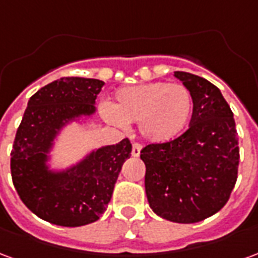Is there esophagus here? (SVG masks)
Segmentation results:
<instances>
[{"label":"esophagus","mask_w":258,"mask_h":258,"mask_svg":"<svg viewBox=\"0 0 258 258\" xmlns=\"http://www.w3.org/2000/svg\"><path fill=\"white\" fill-rule=\"evenodd\" d=\"M141 149H142V146L140 144H134L133 145V151H131V155L134 157H138L141 155Z\"/></svg>","instance_id":"34e87169"}]
</instances>
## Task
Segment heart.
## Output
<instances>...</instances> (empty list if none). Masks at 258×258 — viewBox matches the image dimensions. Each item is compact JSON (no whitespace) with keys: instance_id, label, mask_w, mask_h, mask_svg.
<instances>
[{"instance_id":"1","label":"heart","mask_w":258,"mask_h":258,"mask_svg":"<svg viewBox=\"0 0 258 258\" xmlns=\"http://www.w3.org/2000/svg\"><path fill=\"white\" fill-rule=\"evenodd\" d=\"M192 107V95L185 85L152 81L120 88L112 105L105 106L103 114L120 127L137 121L145 140L167 142L185 128Z\"/></svg>"}]
</instances>
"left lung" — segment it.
Masks as SVG:
<instances>
[{"mask_svg":"<svg viewBox=\"0 0 258 258\" xmlns=\"http://www.w3.org/2000/svg\"><path fill=\"white\" fill-rule=\"evenodd\" d=\"M189 90L194 113L189 128L174 141L141 151L151 209L164 220L199 222L225 206L239 166L233 113L221 91L203 77L174 72Z\"/></svg>","mask_w":258,"mask_h":258,"instance_id":"8db88e82","label":"left lung"}]
</instances>
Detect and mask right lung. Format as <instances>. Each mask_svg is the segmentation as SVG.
Instances as JSON below:
<instances>
[{"label":"right lung","mask_w":258,"mask_h":258,"mask_svg":"<svg viewBox=\"0 0 258 258\" xmlns=\"http://www.w3.org/2000/svg\"><path fill=\"white\" fill-rule=\"evenodd\" d=\"M103 81L62 77L29 99L11 152V173L22 202L36 216L60 227L99 220L112 199L123 163L131 156L127 138L87 152L66 167H52L56 141L70 124H85L96 113Z\"/></svg>","instance_id":"right-lung-1"}]
</instances>
